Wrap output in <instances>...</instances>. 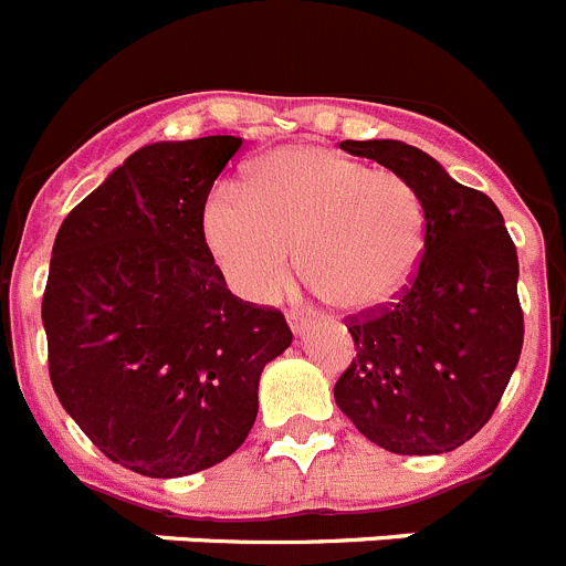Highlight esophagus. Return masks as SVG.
<instances>
[{"label":"esophagus","mask_w":566,"mask_h":566,"mask_svg":"<svg viewBox=\"0 0 566 566\" xmlns=\"http://www.w3.org/2000/svg\"><path fill=\"white\" fill-rule=\"evenodd\" d=\"M289 325H292L294 334H303L308 328V314H303V311H289Z\"/></svg>","instance_id":"1"}]
</instances>
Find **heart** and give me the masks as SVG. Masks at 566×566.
I'll use <instances>...</instances> for the list:
<instances>
[{
    "instance_id": "1",
    "label": "heart",
    "mask_w": 566,
    "mask_h": 566,
    "mask_svg": "<svg viewBox=\"0 0 566 566\" xmlns=\"http://www.w3.org/2000/svg\"><path fill=\"white\" fill-rule=\"evenodd\" d=\"M205 235L238 294L269 303L300 266L331 303L370 311L409 286L427 247V205L407 176L323 145L263 157L247 193L219 185Z\"/></svg>"
}]
</instances>
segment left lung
<instances>
[{"mask_svg": "<svg viewBox=\"0 0 566 566\" xmlns=\"http://www.w3.org/2000/svg\"><path fill=\"white\" fill-rule=\"evenodd\" d=\"M412 181L427 205V247L392 303L345 319L356 359L334 387L342 412L396 454H443L489 423L520 361V258L494 201L398 139H345Z\"/></svg>", "mask_w": 566, "mask_h": 566, "instance_id": "obj_1", "label": "left lung"}]
</instances>
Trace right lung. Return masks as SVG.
<instances>
[{"mask_svg":"<svg viewBox=\"0 0 566 566\" xmlns=\"http://www.w3.org/2000/svg\"><path fill=\"white\" fill-rule=\"evenodd\" d=\"M241 137L134 151L61 224L41 319L61 407L114 463L185 476L230 458L286 317L227 289L205 205Z\"/></svg>","mask_w":566,"mask_h":566,"instance_id":"obj_1","label":"right lung"}]
</instances>
